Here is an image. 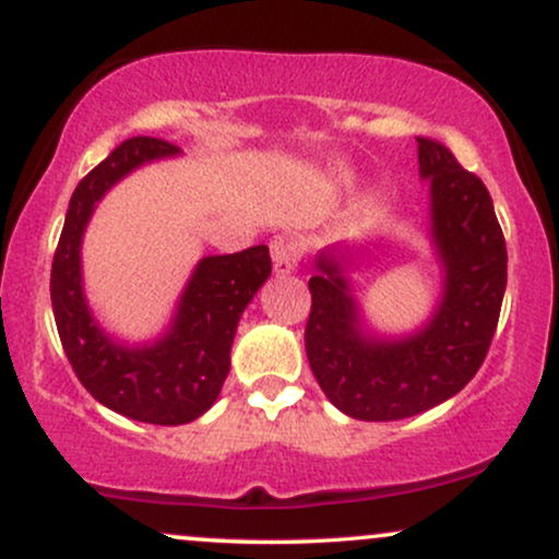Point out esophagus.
<instances>
[{
	"mask_svg": "<svg viewBox=\"0 0 559 559\" xmlns=\"http://www.w3.org/2000/svg\"><path fill=\"white\" fill-rule=\"evenodd\" d=\"M273 252V267L278 275H288L299 267L301 258H305V243L299 239H292V236H278L271 243Z\"/></svg>",
	"mask_w": 559,
	"mask_h": 559,
	"instance_id": "34e87169",
	"label": "esophagus"
}]
</instances>
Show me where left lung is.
I'll use <instances>...</instances> for the list:
<instances>
[{"label": "left lung", "mask_w": 559, "mask_h": 559, "mask_svg": "<svg viewBox=\"0 0 559 559\" xmlns=\"http://www.w3.org/2000/svg\"><path fill=\"white\" fill-rule=\"evenodd\" d=\"M420 178L431 191V243L444 292L409 336L365 325L346 267L352 249L318 254L305 349L331 404L357 420H402L447 402L478 373L507 286V247L484 181L444 144L418 136Z\"/></svg>", "instance_id": "1"}]
</instances>
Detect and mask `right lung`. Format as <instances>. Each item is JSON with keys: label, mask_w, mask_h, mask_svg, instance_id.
<instances>
[{"label": "right lung", "mask_w": 559, "mask_h": 559, "mask_svg": "<svg viewBox=\"0 0 559 559\" xmlns=\"http://www.w3.org/2000/svg\"><path fill=\"white\" fill-rule=\"evenodd\" d=\"M163 139H126L70 197L52 262V310L62 349L79 381L105 407L131 420L181 426L213 407L230 370V344L241 312L271 275L265 243L197 262L168 331L128 346L96 323L83 294L81 241L96 202L120 178L152 159L176 157Z\"/></svg>", "instance_id": "right-lung-1"}]
</instances>
